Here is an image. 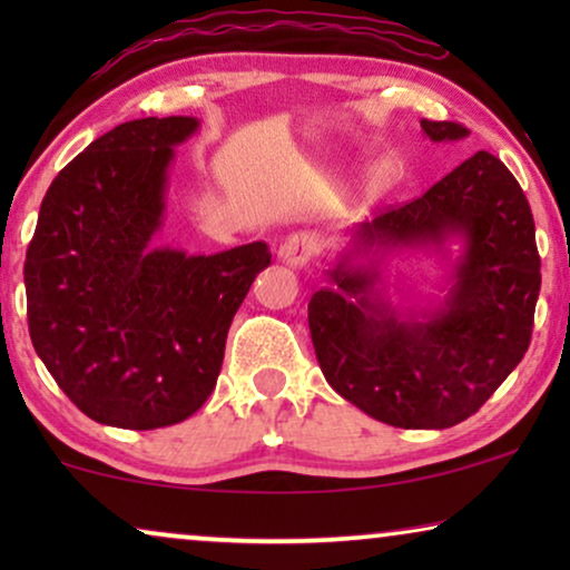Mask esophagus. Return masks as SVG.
<instances>
[{"label":"esophagus","mask_w":570,"mask_h":570,"mask_svg":"<svg viewBox=\"0 0 570 570\" xmlns=\"http://www.w3.org/2000/svg\"><path fill=\"white\" fill-rule=\"evenodd\" d=\"M318 252V238L311 236V233H293L291 238H285L279 244V259L291 267H306V264L314 259Z\"/></svg>","instance_id":"esophagus-1"}]
</instances>
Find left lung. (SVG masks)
Wrapping results in <instances>:
<instances>
[{
  "label": "left lung",
  "mask_w": 570,
  "mask_h": 570,
  "mask_svg": "<svg viewBox=\"0 0 570 570\" xmlns=\"http://www.w3.org/2000/svg\"><path fill=\"white\" fill-rule=\"evenodd\" d=\"M433 142L462 139L456 121L423 119ZM465 252L444 306L400 315L380 298L377 271L355 255L404 245ZM311 295L308 330L324 379L365 415L394 428H451L474 415L524 357L540 295L534 217L495 155L474 153L423 197L392 207L353 236V252Z\"/></svg>",
  "instance_id": "1"
}]
</instances>
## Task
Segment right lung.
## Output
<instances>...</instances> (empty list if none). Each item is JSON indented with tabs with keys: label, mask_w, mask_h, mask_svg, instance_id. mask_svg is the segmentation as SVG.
<instances>
[{
	"label": "right lung",
	"mask_w": 570,
	"mask_h": 570,
	"mask_svg": "<svg viewBox=\"0 0 570 570\" xmlns=\"http://www.w3.org/2000/svg\"><path fill=\"white\" fill-rule=\"evenodd\" d=\"M191 116L106 131L59 170L26 254L28 330L61 392L96 423L153 431L213 394L233 316L269 267L264 240L213 256L153 246Z\"/></svg>",
	"instance_id": "obj_1"
}]
</instances>
